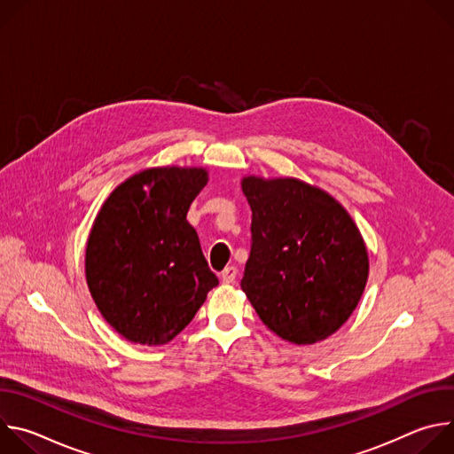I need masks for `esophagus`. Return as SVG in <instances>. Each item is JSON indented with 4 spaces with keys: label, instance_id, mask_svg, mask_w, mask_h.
<instances>
[{
    "label": "esophagus",
    "instance_id": "1",
    "mask_svg": "<svg viewBox=\"0 0 454 454\" xmlns=\"http://www.w3.org/2000/svg\"><path fill=\"white\" fill-rule=\"evenodd\" d=\"M237 268L235 266H228L223 273H221V280L223 284H233L237 280Z\"/></svg>",
    "mask_w": 454,
    "mask_h": 454
}]
</instances>
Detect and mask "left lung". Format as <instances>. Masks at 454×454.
<instances>
[{
    "mask_svg": "<svg viewBox=\"0 0 454 454\" xmlns=\"http://www.w3.org/2000/svg\"><path fill=\"white\" fill-rule=\"evenodd\" d=\"M251 251L240 287L264 325L286 341L333 336L357 307L368 253L348 212L294 177L247 176Z\"/></svg>",
    "mask_w": 454,
    "mask_h": 454,
    "instance_id": "obj_1",
    "label": "left lung"
}]
</instances>
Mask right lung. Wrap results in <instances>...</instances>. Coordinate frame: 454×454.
Listing matches in <instances>:
<instances>
[{
    "instance_id": "add662e5",
    "label": "right lung",
    "mask_w": 454,
    "mask_h": 454,
    "mask_svg": "<svg viewBox=\"0 0 454 454\" xmlns=\"http://www.w3.org/2000/svg\"><path fill=\"white\" fill-rule=\"evenodd\" d=\"M207 183L205 168H147L102 205L88 239L86 280L100 314L125 340L168 343L219 284L186 221Z\"/></svg>"
}]
</instances>
